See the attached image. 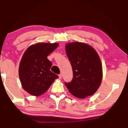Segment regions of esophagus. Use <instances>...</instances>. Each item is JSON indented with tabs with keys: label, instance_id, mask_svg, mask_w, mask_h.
<instances>
[{
	"label": "esophagus",
	"instance_id": "obj_1",
	"mask_svg": "<svg viewBox=\"0 0 128 128\" xmlns=\"http://www.w3.org/2000/svg\"><path fill=\"white\" fill-rule=\"evenodd\" d=\"M62 74H59V78L60 79H62Z\"/></svg>",
	"mask_w": 128,
	"mask_h": 128
}]
</instances>
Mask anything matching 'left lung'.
Returning a JSON list of instances; mask_svg holds the SVG:
<instances>
[{
  "instance_id": "obj_1",
  "label": "left lung",
  "mask_w": 128,
  "mask_h": 128,
  "mask_svg": "<svg viewBox=\"0 0 128 128\" xmlns=\"http://www.w3.org/2000/svg\"><path fill=\"white\" fill-rule=\"evenodd\" d=\"M66 51L72 66L73 78L65 83L72 94L84 99L94 94L102 80V66L92 47L80 42L66 44Z\"/></svg>"
}]
</instances>
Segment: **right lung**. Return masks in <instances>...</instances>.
I'll use <instances>...</instances> for the list:
<instances>
[{
    "label": "right lung",
    "instance_id": "right-lung-1",
    "mask_svg": "<svg viewBox=\"0 0 128 128\" xmlns=\"http://www.w3.org/2000/svg\"><path fill=\"white\" fill-rule=\"evenodd\" d=\"M59 44L40 42L29 46L20 61L18 74L23 88L32 96H38L49 89L58 75L50 70L52 64L48 56Z\"/></svg>",
    "mask_w": 128,
    "mask_h": 128
}]
</instances>
